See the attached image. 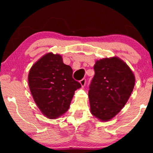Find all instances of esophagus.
Wrapping results in <instances>:
<instances>
[{"instance_id":"1","label":"esophagus","mask_w":153,"mask_h":153,"mask_svg":"<svg viewBox=\"0 0 153 153\" xmlns=\"http://www.w3.org/2000/svg\"><path fill=\"white\" fill-rule=\"evenodd\" d=\"M85 83H86V79H83L80 81V83L82 87H84V85H85Z\"/></svg>"}]
</instances>
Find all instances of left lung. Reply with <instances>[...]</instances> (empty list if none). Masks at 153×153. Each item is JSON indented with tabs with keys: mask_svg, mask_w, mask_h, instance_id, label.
<instances>
[{
	"mask_svg": "<svg viewBox=\"0 0 153 153\" xmlns=\"http://www.w3.org/2000/svg\"><path fill=\"white\" fill-rule=\"evenodd\" d=\"M89 86L91 114L107 121L126 104L134 87L135 78L128 65L117 57L97 60Z\"/></svg>",
	"mask_w": 153,
	"mask_h": 153,
	"instance_id": "8db88e82",
	"label": "left lung"
}]
</instances>
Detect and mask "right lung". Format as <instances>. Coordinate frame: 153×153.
Here are the masks:
<instances>
[{
  "mask_svg": "<svg viewBox=\"0 0 153 153\" xmlns=\"http://www.w3.org/2000/svg\"><path fill=\"white\" fill-rule=\"evenodd\" d=\"M70 65L62 62L58 54L49 53L30 68L28 84L34 101L42 113L56 118L69 109L71 101L81 83L72 77Z\"/></svg>",
  "mask_w": 153,
  "mask_h": 153,
  "instance_id": "right-lung-1",
  "label": "right lung"
}]
</instances>
